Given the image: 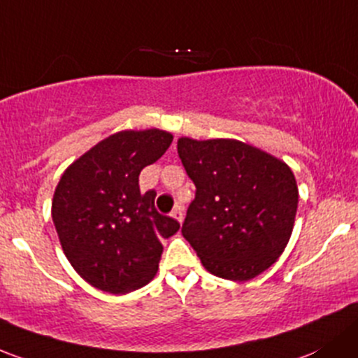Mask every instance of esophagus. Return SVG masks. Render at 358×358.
Wrapping results in <instances>:
<instances>
[{
  "label": "esophagus",
  "mask_w": 358,
  "mask_h": 358,
  "mask_svg": "<svg viewBox=\"0 0 358 358\" xmlns=\"http://www.w3.org/2000/svg\"><path fill=\"white\" fill-rule=\"evenodd\" d=\"M171 216L175 217V220L178 221V223H183V206H182V204H178V206H176V208L173 209Z\"/></svg>",
  "instance_id": "34e87169"
}]
</instances>
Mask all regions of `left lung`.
Listing matches in <instances>:
<instances>
[{"label": "left lung", "instance_id": "left-lung-1", "mask_svg": "<svg viewBox=\"0 0 358 358\" xmlns=\"http://www.w3.org/2000/svg\"><path fill=\"white\" fill-rule=\"evenodd\" d=\"M195 185L182 235L214 276L247 281L278 261L295 223L299 189L292 169L231 138L178 141Z\"/></svg>", "mask_w": 358, "mask_h": 358}]
</instances>
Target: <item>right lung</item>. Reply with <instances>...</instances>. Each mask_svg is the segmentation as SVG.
I'll return each mask as SVG.
<instances>
[{"label":"right lung","mask_w":358,"mask_h":358,"mask_svg":"<svg viewBox=\"0 0 358 358\" xmlns=\"http://www.w3.org/2000/svg\"><path fill=\"white\" fill-rule=\"evenodd\" d=\"M173 142L164 130H125L104 138L62 175L52 223L73 269L103 292L129 293L157 273L163 245L180 223L154 208L138 175Z\"/></svg>","instance_id":"1"}]
</instances>
